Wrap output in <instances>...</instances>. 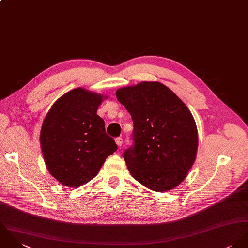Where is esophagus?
I'll list each match as a JSON object with an SVG mask.
<instances>
[{"mask_svg":"<svg viewBox=\"0 0 248 248\" xmlns=\"http://www.w3.org/2000/svg\"><path fill=\"white\" fill-rule=\"evenodd\" d=\"M115 142H116V144H117V146L120 148L122 145H123V138L122 137H118V138H116L115 139Z\"/></svg>","mask_w":248,"mask_h":248,"instance_id":"34e87169","label":"esophagus"}]
</instances>
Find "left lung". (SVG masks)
Returning <instances> with one entry per match:
<instances>
[{
    "label": "left lung",
    "instance_id": "obj_1",
    "mask_svg": "<svg viewBox=\"0 0 248 248\" xmlns=\"http://www.w3.org/2000/svg\"><path fill=\"white\" fill-rule=\"evenodd\" d=\"M116 96L134 125V146L124 153L131 176L155 192L174 189L197 157L198 128L191 111L157 81L120 88Z\"/></svg>",
    "mask_w": 248,
    "mask_h": 248
}]
</instances>
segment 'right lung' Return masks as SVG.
Instances as JSON below:
<instances>
[{
	"label": "right lung",
	"instance_id": "1",
	"mask_svg": "<svg viewBox=\"0 0 248 248\" xmlns=\"http://www.w3.org/2000/svg\"><path fill=\"white\" fill-rule=\"evenodd\" d=\"M107 98L78 87L61 96L47 113L40 146L49 172L62 185L78 188L89 182L117 150L97 115Z\"/></svg>",
	"mask_w": 248,
	"mask_h": 248
}]
</instances>
